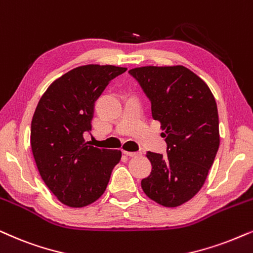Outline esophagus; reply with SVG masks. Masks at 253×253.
Wrapping results in <instances>:
<instances>
[{
	"label": "esophagus",
	"instance_id": "obj_1",
	"mask_svg": "<svg viewBox=\"0 0 253 253\" xmlns=\"http://www.w3.org/2000/svg\"><path fill=\"white\" fill-rule=\"evenodd\" d=\"M124 155H126V156H129V157H136V156L142 155V152H139V151H137V152H130V151H124Z\"/></svg>",
	"mask_w": 253,
	"mask_h": 253
}]
</instances>
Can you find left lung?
I'll return each mask as SVG.
<instances>
[{
    "mask_svg": "<svg viewBox=\"0 0 253 253\" xmlns=\"http://www.w3.org/2000/svg\"><path fill=\"white\" fill-rule=\"evenodd\" d=\"M151 101L162 124L167 155L147 152L151 174L142 188L164 207L191 200L205 183L219 146L218 113L207 84L183 66H145L129 71Z\"/></svg>",
    "mask_w": 253,
    "mask_h": 253,
    "instance_id": "obj_1",
    "label": "left lung"
}]
</instances>
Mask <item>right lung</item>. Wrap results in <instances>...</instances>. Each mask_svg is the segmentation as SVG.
<instances>
[{"label": "right lung", "instance_id": "1", "mask_svg": "<svg viewBox=\"0 0 253 253\" xmlns=\"http://www.w3.org/2000/svg\"><path fill=\"white\" fill-rule=\"evenodd\" d=\"M126 71L113 65H84L64 74L39 100L31 122V149L48 189L72 208L88 206L106 191L120 150L84 142L95 101L113 79Z\"/></svg>", "mask_w": 253, "mask_h": 253}]
</instances>
